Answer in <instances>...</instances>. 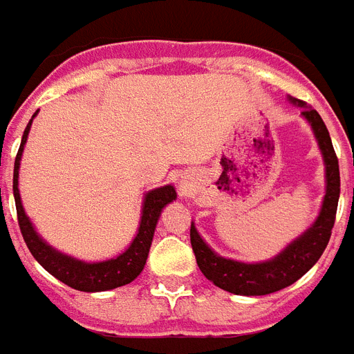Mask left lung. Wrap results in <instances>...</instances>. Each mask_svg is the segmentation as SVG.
Here are the masks:
<instances>
[{
	"instance_id": "left-lung-1",
	"label": "left lung",
	"mask_w": 354,
	"mask_h": 354,
	"mask_svg": "<svg viewBox=\"0 0 354 354\" xmlns=\"http://www.w3.org/2000/svg\"><path fill=\"white\" fill-rule=\"evenodd\" d=\"M294 106L301 107V115L310 124L315 133L322 157L325 164V197L322 210L316 221L307 228L299 237L274 256L272 259L261 263H241L234 259L217 256L192 223L190 241L194 248L195 259L201 272L210 279L212 283L223 290L241 296H263V294L276 292L298 281L320 256L329 243L330 230L335 226L338 197H340V169L336 159L335 148L330 142L329 131L316 109L305 106L301 100L289 97Z\"/></svg>"
}]
</instances>
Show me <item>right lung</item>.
Wrapping results in <instances>:
<instances>
[{"mask_svg":"<svg viewBox=\"0 0 354 354\" xmlns=\"http://www.w3.org/2000/svg\"><path fill=\"white\" fill-rule=\"evenodd\" d=\"M34 117H36V113L32 115V118ZM32 118H30L27 128H25L18 155H16V160H14L12 185L19 230H21V236H24L30 254L47 272L53 274L56 279H60L62 283L69 285V287L76 290L100 292V290H111L117 289V287H122V285L131 283L133 279L142 272L144 265H146L149 247H151V241H153L155 226L159 223L160 212H162L164 206L175 201V197H177L175 188L171 185H166L160 186V188H155V190H149L148 194L144 195L142 216H140V223H138L137 236L131 241V245L122 254H118L117 257H111V259L98 263H86L76 259V257L67 256V254L58 252L56 248L47 245V241H44L38 236V232L34 230L32 223H30V219L24 210L18 190L19 162H21L25 142H27V137H29Z\"/></svg>","mask_w":354,"mask_h":354,"instance_id":"add662e5","label":"right lung"}]
</instances>
